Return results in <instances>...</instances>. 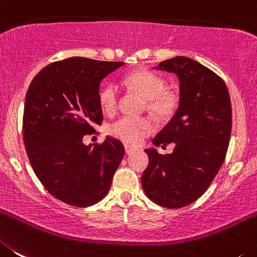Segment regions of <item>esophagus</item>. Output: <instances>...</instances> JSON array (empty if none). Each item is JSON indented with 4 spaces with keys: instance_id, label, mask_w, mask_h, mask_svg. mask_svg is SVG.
<instances>
[{
    "instance_id": "34e87169",
    "label": "esophagus",
    "mask_w": 257,
    "mask_h": 257,
    "mask_svg": "<svg viewBox=\"0 0 257 257\" xmlns=\"http://www.w3.org/2000/svg\"><path fill=\"white\" fill-rule=\"evenodd\" d=\"M136 147H134V146H131V145H125V152H126V155H131L132 152H134L136 151Z\"/></svg>"
}]
</instances>
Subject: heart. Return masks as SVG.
Listing matches in <instances>:
<instances>
[{"label":"heart","instance_id":"obj_1","mask_svg":"<svg viewBox=\"0 0 257 257\" xmlns=\"http://www.w3.org/2000/svg\"><path fill=\"white\" fill-rule=\"evenodd\" d=\"M125 84L149 100L151 111L161 117L172 114L175 107L173 94L165 92L163 78L149 70L134 71L125 78ZM101 108L106 114L115 111L117 105V88L115 84H106L98 93ZM155 131L154 120L150 116H121L108 126V133L123 142L137 145Z\"/></svg>","mask_w":257,"mask_h":257}]
</instances>
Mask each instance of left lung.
I'll return each instance as SVG.
<instances>
[{
	"instance_id": "left-lung-1",
	"label": "left lung",
	"mask_w": 257,
	"mask_h": 257,
	"mask_svg": "<svg viewBox=\"0 0 257 257\" xmlns=\"http://www.w3.org/2000/svg\"><path fill=\"white\" fill-rule=\"evenodd\" d=\"M155 70L173 73L179 80V105L172 120L152 140L155 146L174 143L173 154L146 149L150 163L142 188L151 201L179 209L206 192L223 165L232 132V105L220 78L186 56L165 60Z\"/></svg>"
}]
</instances>
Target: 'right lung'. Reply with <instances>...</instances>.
<instances>
[{"mask_svg":"<svg viewBox=\"0 0 257 257\" xmlns=\"http://www.w3.org/2000/svg\"><path fill=\"white\" fill-rule=\"evenodd\" d=\"M121 61L70 57L52 62L28 88L23 137L32 168L51 195L71 206H92L108 193L124 157L120 141L85 146L83 137L101 125L103 78Z\"/></svg>","mask_w":257,"mask_h":257,"instance_id":"right-lung-1","label":"right lung"}]
</instances>
